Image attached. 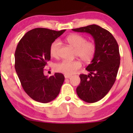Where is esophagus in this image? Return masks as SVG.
Instances as JSON below:
<instances>
[{"label": "esophagus", "mask_w": 133, "mask_h": 133, "mask_svg": "<svg viewBox=\"0 0 133 133\" xmlns=\"http://www.w3.org/2000/svg\"><path fill=\"white\" fill-rule=\"evenodd\" d=\"M64 76H65V79H69V78H70L71 77V76L69 75V74H65Z\"/></svg>", "instance_id": "1"}]
</instances>
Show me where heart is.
<instances>
[{
    "mask_svg": "<svg viewBox=\"0 0 133 133\" xmlns=\"http://www.w3.org/2000/svg\"><path fill=\"white\" fill-rule=\"evenodd\" d=\"M66 41L70 46L75 49L76 56H77L85 63H89L92 61L96 51V45L94 42L87 41L86 37L77 34H72L67 36ZM61 46V42L59 40H56L51 44L50 52L52 57L55 58L59 57ZM81 66V62L79 60H63L56 65L55 69L58 72L72 74L75 73Z\"/></svg>",
    "mask_w": 133,
    "mask_h": 133,
    "instance_id": "1",
    "label": "heart"
}]
</instances>
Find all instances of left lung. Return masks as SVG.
I'll list each match as a JSON object with an SVG mask.
<instances>
[{"instance_id": "8db88e82", "label": "left lung", "mask_w": 133, "mask_h": 133, "mask_svg": "<svg viewBox=\"0 0 133 133\" xmlns=\"http://www.w3.org/2000/svg\"><path fill=\"white\" fill-rule=\"evenodd\" d=\"M72 30L87 32L94 39L96 54L86 68L90 74H80L81 83L76 92L82 101L96 102L107 95L115 82L121 61L119 46L111 32L97 25Z\"/></svg>"}]
</instances>
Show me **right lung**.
I'll return each mask as SVG.
<instances>
[{
  "label": "right lung",
  "mask_w": 133,
  "mask_h": 133,
  "mask_svg": "<svg viewBox=\"0 0 133 133\" xmlns=\"http://www.w3.org/2000/svg\"><path fill=\"white\" fill-rule=\"evenodd\" d=\"M65 30L34 28L23 36L16 47L15 70L22 87L31 99L39 102L48 103L56 98L64 82L62 73L56 72L48 77L43 71L51 59V44Z\"/></svg>",
  "instance_id": "obj_1"
}]
</instances>
